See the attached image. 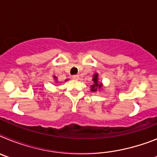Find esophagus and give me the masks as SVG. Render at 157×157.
Segmentation results:
<instances>
[{
  "label": "esophagus",
  "mask_w": 157,
  "mask_h": 157,
  "mask_svg": "<svg viewBox=\"0 0 157 157\" xmlns=\"http://www.w3.org/2000/svg\"><path fill=\"white\" fill-rule=\"evenodd\" d=\"M72 78L74 80H78L79 79V75H75L72 76Z\"/></svg>",
  "instance_id": "34e87169"
}]
</instances>
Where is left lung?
Wrapping results in <instances>:
<instances>
[{
    "label": "left lung",
    "mask_w": 157,
    "mask_h": 157,
    "mask_svg": "<svg viewBox=\"0 0 157 157\" xmlns=\"http://www.w3.org/2000/svg\"><path fill=\"white\" fill-rule=\"evenodd\" d=\"M93 84L90 86V91L93 93L98 92V90H101V89L104 87L103 83L101 82H99V78H98V74L95 73L93 75Z\"/></svg>",
    "instance_id": "obj_1"
}]
</instances>
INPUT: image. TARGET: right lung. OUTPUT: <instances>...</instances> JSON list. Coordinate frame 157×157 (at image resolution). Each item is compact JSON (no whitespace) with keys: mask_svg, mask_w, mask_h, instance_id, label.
Instances as JSON below:
<instances>
[{"mask_svg":"<svg viewBox=\"0 0 157 157\" xmlns=\"http://www.w3.org/2000/svg\"><path fill=\"white\" fill-rule=\"evenodd\" d=\"M53 78H54V80H55V82H56V83H58V82H58L57 77H56V76L54 75V76H53ZM67 80H68V79H66V80H65V82H67Z\"/></svg>","mask_w":157,"mask_h":157,"instance_id":"1","label":"right lung"}]
</instances>
